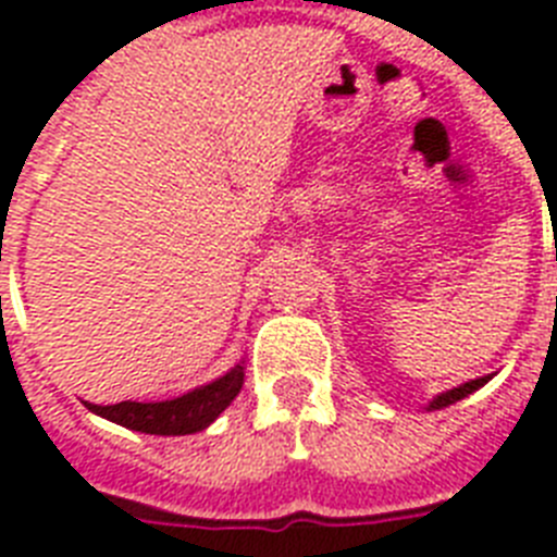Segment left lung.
<instances>
[{
  "label": "left lung",
  "instance_id": "8db88e82",
  "mask_svg": "<svg viewBox=\"0 0 557 557\" xmlns=\"http://www.w3.org/2000/svg\"><path fill=\"white\" fill-rule=\"evenodd\" d=\"M488 379H492V375H483V379L466 381V384H459V387L445 389V393H440V396L433 398L431 405H428V410H442V407L454 405V401H459V398L471 396V393H474V389H480V387H483V384H488Z\"/></svg>",
  "mask_w": 557,
  "mask_h": 557
}]
</instances>
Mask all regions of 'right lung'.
<instances>
[{
	"label": "right lung",
	"mask_w": 557,
	"mask_h": 557,
	"mask_svg": "<svg viewBox=\"0 0 557 557\" xmlns=\"http://www.w3.org/2000/svg\"><path fill=\"white\" fill-rule=\"evenodd\" d=\"M245 367L243 361L222 379L210 381L205 387H196L178 398L168 401H117V405H91V413L103 416L109 422L124 424L129 431L156 433V436H187V433L205 431L222 410L243 389Z\"/></svg>",
	"instance_id": "obj_1"
}]
</instances>
